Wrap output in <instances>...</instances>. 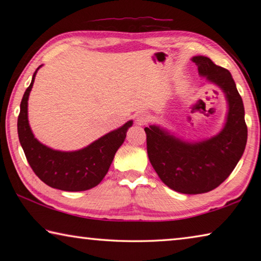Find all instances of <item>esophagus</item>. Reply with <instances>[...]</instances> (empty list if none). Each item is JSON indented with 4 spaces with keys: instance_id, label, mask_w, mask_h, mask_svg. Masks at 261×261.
<instances>
[{
    "instance_id": "34e87169",
    "label": "esophagus",
    "mask_w": 261,
    "mask_h": 261,
    "mask_svg": "<svg viewBox=\"0 0 261 261\" xmlns=\"http://www.w3.org/2000/svg\"><path fill=\"white\" fill-rule=\"evenodd\" d=\"M149 119H150V115H149V113H147V112H143V111L137 114V123L138 124H145L149 121Z\"/></svg>"
}]
</instances>
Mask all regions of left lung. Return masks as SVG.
<instances>
[{
    "label": "left lung",
    "instance_id": "obj_1",
    "mask_svg": "<svg viewBox=\"0 0 261 261\" xmlns=\"http://www.w3.org/2000/svg\"><path fill=\"white\" fill-rule=\"evenodd\" d=\"M198 73L222 88L229 104L228 118L218 136L199 142H185L157 125L145 127L147 152L159 178L182 194L214 190L228 178L247 145L245 108L230 71L204 56L193 57Z\"/></svg>",
    "mask_w": 261,
    "mask_h": 261
}]
</instances>
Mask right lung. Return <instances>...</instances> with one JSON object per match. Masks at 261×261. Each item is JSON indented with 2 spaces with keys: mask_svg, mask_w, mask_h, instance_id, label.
Instances as JSON below:
<instances>
[{
  "mask_svg": "<svg viewBox=\"0 0 261 261\" xmlns=\"http://www.w3.org/2000/svg\"><path fill=\"white\" fill-rule=\"evenodd\" d=\"M37 70L22 97L18 118L19 140L28 163L39 178L53 188L80 192L95 187L107 175L116 150L123 143L126 131L132 125V121H127L119 129L103 136L81 150L70 152L53 150L36 139L28 121V98Z\"/></svg>",
  "mask_w": 261,
  "mask_h": 261,
  "instance_id": "add662e5",
  "label": "right lung"
}]
</instances>
